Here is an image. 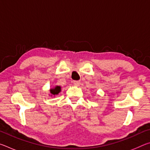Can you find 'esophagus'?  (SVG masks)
I'll list each match as a JSON object with an SVG mask.
<instances>
[{"label": "esophagus", "instance_id": "34e87169", "mask_svg": "<svg viewBox=\"0 0 150 150\" xmlns=\"http://www.w3.org/2000/svg\"><path fill=\"white\" fill-rule=\"evenodd\" d=\"M81 83V81H73V84L75 86H79L80 85Z\"/></svg>", "mask_w": 150, "mask_h": 150}]
</instances>
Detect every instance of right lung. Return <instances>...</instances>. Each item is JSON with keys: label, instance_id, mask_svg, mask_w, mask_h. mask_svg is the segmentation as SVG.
<instances>
[{"label": "right lung", "instance_id": "add662e5", "mask_svg": "<svg viewBox=\"0 0 150 150\" xmlns=\"http://www.w3.org/2000/svg\"><path fill=\"white\" fill-rule=\"evenodd\" d=\"M60 92H61L60 86H55L54 88H51L50 89V93H51V94H52V95L51 96L57 95V94H59V93H60Z\"/></svg>", "mask_w": 150, "mask_h": 150}]
</instances>
